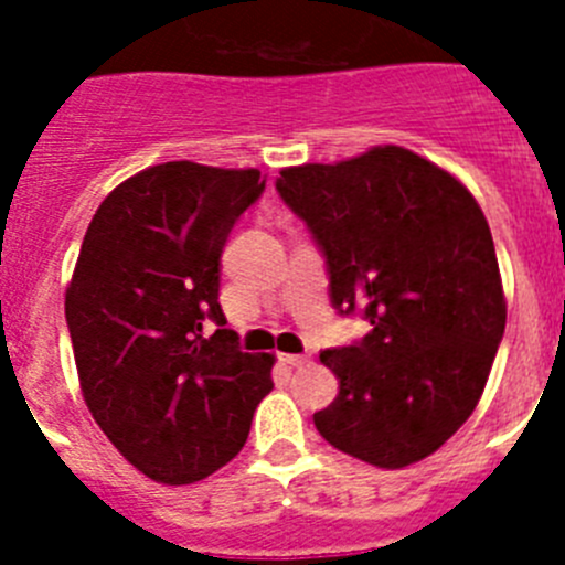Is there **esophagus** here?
Returning a JSON list of instances; mask_svg holds the SVG:
<instances>
[{
    "label": "esophagus",
    "instance_id": "34e87169",
    "mask_svg": "<svg viewBox=\"0 0 565 565\" xmlns=\"http://www.w3.org/2000/svg\"><path fill=\"white\" fill-rule=\"evenodd\" d=\"M279 362L288 364V367H302V364H308V356L306 353H279Z\"/></svg>",
    "mask_w": 565,
    "mask_h": 565
}]
</instances>
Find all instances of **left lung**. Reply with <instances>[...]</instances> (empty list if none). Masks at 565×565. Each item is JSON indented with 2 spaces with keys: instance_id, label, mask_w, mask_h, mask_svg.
Returning <instances> with one entry per match:
<instances>
[{
  "instance_id": "obj_1",
  "label": "left lung",
  "mask_w": 565,
  "mask_h": 565,
  "mask_svg": "<svg viewBox=\"0 0 565 565\" xmlns=\"http://www.w3.org/2000/svg\"><path fill=\"white\" fill-rule=\"evenodd\" d=\"M277 192L326 252L333 306L371 322L362 342L319 353L339 379L313 413L319 436L379 469L433 456L476 411L507 326L481 206L396 143L279 169Z\"/></svg>"
}]
</instances>
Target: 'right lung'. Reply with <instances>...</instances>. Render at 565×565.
<instances>
[{
  "label": "right lung",
  "instance_id": "obj_1",
  "mask_svg": "<svg viewBox=\"0 0 565 565\" xmlns=\"http://www.w3.org/2000/svg\"><path fill=\"white\" fill-rule=\"evenodd\" d=\"M266 181L257 169L169 161L102 201L64 294L89 413L138 472L183 487L226 467L271 393L274 353H243L217 302L234 221Z\"/></svg>",
  "mask_w": 565,
  "mask_h": 565
}]
</instances>
